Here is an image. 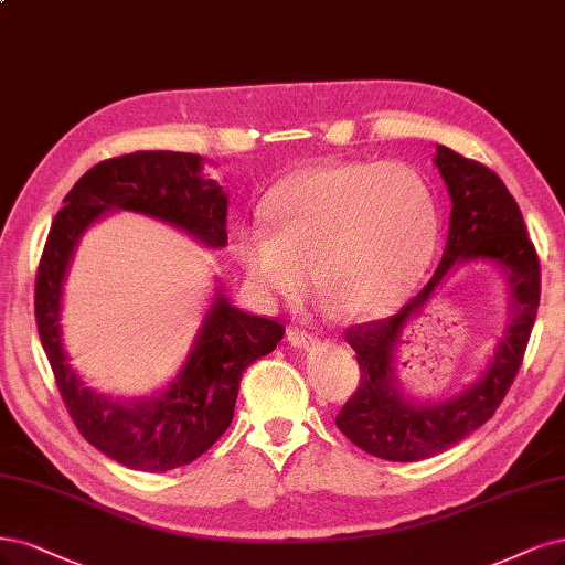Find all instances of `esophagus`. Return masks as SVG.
<instances>
[{
	"label": "esophagus",
	"instance_id": "obj_1",
	"mask_svg": "<svg viewBox=\"0 0 565 565\" xmlns=\"http://www.w3.org/2000/svg\"><path fill=\"white\" fill-rule=\"evenodd\" d=\"M287 341L295 345V348H310V345H316V337L313 334H308V332H303L301 327H289L287 329Z\"/></svg>",
	"mask_w": 565,
	"mask_h": 565
}]
</instances>
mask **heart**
I'll return each mask as SVG.
<instances>
[{"instance_id": "obj_1", "label": "heart", "mask_w": 565, "mask_h": 565, "mask_svg": "<svg viewBox=\"0 0 565 565\" xmlns=\"http://www.w3.org/2000/svg\"><path fill=\"white\" fill-rule=\"evenodd\" d=\"M266 224L238 236L249 291L295 303L313 285L350 318L397 306L433 257L435 193L406 166L329 163L287 174L264 205Z\"/></svg>"}]
</instances>
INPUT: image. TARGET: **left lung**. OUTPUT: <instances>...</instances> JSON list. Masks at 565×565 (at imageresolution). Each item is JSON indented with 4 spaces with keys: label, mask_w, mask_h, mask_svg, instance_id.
I'll return each mask as SVG.
<instances>
[{
    "label": "left lung",
    "mask_w": 565,
    "mask_h": 565,
    "mask_svg": "<svg viewBox=\"0 0 565 565\" xmlns=\"http://www.w3.org/2000/svg\"><path fill=\"white\" fill-rule=\"evenodd\" d=\"M435 166L451 196L449 238L433 278L399 313L348 329L360 364V387L337 416L339 430L383 460L416 462L451 449L489 420L519 372L540 303V262L521 210L493 170L437 145ZM486 260L509 285L511 322L480 379L441 401H416L398 381L405 329L456 265Z\"/></svg>",
    "instance_id": "1"
}]
</instances>
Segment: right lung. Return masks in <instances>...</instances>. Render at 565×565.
Returning a JSON list of instances; mask_svg holds the SVG:
<instances>
[{
    "mask_svg": "<svg viewBox=\"0 0 565 565\" xmlns=\"http://www.w3.org/2000/svg\"><path fill=\"white\" fill-rule=\"evenodd\" d=\"M203 157L135 151L90 168L65 196L49 231L34 289L39 339L57 391L79 433L97 451L140 472H168L196 460L231 425L245 369L285 334L276 320L249 316L215 289L189 355L161 393L121 399L93 391L74 372L63 343V289L84 233L109 212H138L220 249L226 191L203 174Z\"/></svg>",
    "mask_w": 565,
    "mask_h": 565,
    "instance_id": "right-lung-1",
    "label": "right lung"
}]
</instances>
